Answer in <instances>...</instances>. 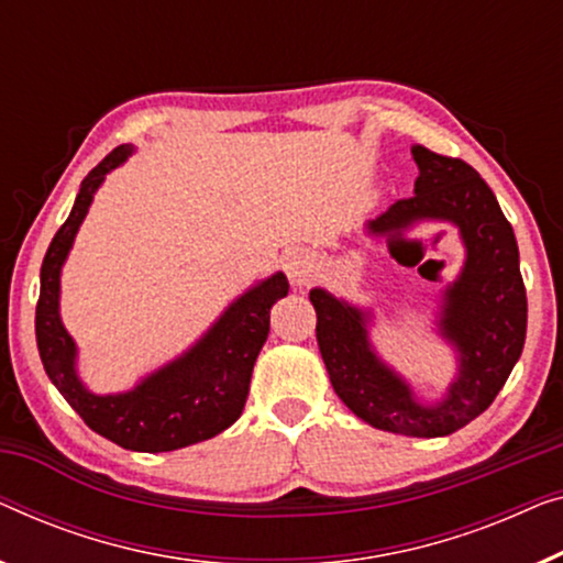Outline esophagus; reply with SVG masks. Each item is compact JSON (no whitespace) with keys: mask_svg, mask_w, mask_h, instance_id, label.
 Listing matches in <instances>:
<instances>
[{"mask_svg":"<svg viewBox=\"0 0 563 563\" xmlns=\"http://www.w3.org/2000/svg\"><path fill=\"white\" fill-rule=\"evenodd\" d=\"M284 268H287L291 284H305L314 272V256L307 249H291L284 256Z\"/></svg>","mask_w":563,"mask_h":563,"instance_id":"esophagus-1","label":"esophagus"}]
</instances>
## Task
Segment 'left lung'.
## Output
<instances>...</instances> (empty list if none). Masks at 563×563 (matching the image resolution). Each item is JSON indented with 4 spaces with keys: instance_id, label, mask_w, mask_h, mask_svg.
Listing matches in <instances>:
<instances>
[{
    "instance_id": "left-lung-1",
    "label": "left lung",
    "mask_w": 563,
    "mask_h": 563,
    "mask_svg": "<svg viewBox=\"0 0 563 563\" xmlns=\"http://www.w3.org/2000/svg\"><path fill=\"white\" fill-rule=\"evenodd\" d=\"M411 154L419 167L417 195L396 200L365 228L388 243L419 221L460 228L467 258L444 291L439 317V332L460 361V376L446 396L429 406L413 398L409 383L371 347L368 312L324 289L309 291V301L317 312V345L342 404L376 429L431 439L467 427L500 394L523 353L528 299L516 233L477 169L421 144H413Z\"/></svg>"
}]
</instances>
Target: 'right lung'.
<instances>
[{
    "mask_svg": "<svg viewBox=\"0 0 563 563\" xmlns=\"http://www.w3.org/2000/svg\"><path fill=\"white\" fill-rule=\"evenodd\" d=\"M134 150L121 144L80 183L68 221L60 225L40 268L35 309L37 350L47 378L96 434L134 452H173L206 442L241 417L251 373L268 335V312L287 297L282 272L233 301L195 345L154 371L126 394L96 396L78 378L76 342L60 322V268L103 177Z\"/></svg>",
    "mask_w": 563,
    "mask_h": 563,
    "instance_id": "add662e5",
    "label": "right lung"
}]
</instances>
